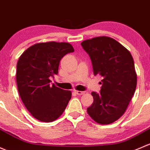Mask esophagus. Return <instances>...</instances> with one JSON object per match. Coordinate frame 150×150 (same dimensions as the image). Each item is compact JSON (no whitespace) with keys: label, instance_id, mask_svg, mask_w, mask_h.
Here are the masks:
<instances>
[{"label":"esophagus","instance_id":"obj_1","mask_svg":"<svg viewBox=\"0 0 150 150\" xmlns=\"http://www.w3.org/2000/svg\"><path fill=\"white\" fill-rule=\"evenodd\" d=\"M74 92H75V93H76V94H77V95H84V93H85V92H82V91L75 90Z\"/></svg>","mask_w":150,"mask_h":150}]
</instances>
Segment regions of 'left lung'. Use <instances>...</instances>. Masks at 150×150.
Masks as SVG:
<instances>
[{
	"label": "left lung",
	"instance_id": "8db88e82",
	"mask_svg": "<svg viewBox=\"0 0 150 150\" xmlns=\"http://www.w3.org/2000/svg\"><path fill=\"white\" fill-rule=\"evenodd\" d=\"M89 54L94 74L102 77L100 94L92 92L94 101L87 113L95 122L112 123L123 115L135 92L137 75L129 50L113 38L97 37L81 43Z\"/></svg>",
	"mask_w": 150,
	"mask_h": 150
}]
</instances>
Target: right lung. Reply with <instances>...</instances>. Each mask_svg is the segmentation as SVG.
<instances>
[{
    "instance_id": "right-lung-1",
    "label": "right lung",
    "mask_w": 150,
    "mask_h": 150,
    "mask_svg": "<svg viewBox=\"0 0 150 150\" xmlns=\"http://www.w3.org/2000/svg\"><path fill=\"white\" fill-rule=\"evenodd\" d=\"M74 51L68 42H47L33 45L18 58L16 83L20 98L38 121L52 122L59 118L71 98V92L50 84L58 74L61 58Z\"/></svg>"
}]
</instances>
